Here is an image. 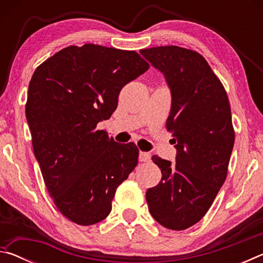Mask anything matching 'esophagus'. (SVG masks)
<instances>
[{
    "instance_id": "1",
    "label": "esophagus",
    "mask_w": 263,
    "mask_h": 263,
    "mask_svg": "<svg viewBox=\"0 0 263 263\" xmlns=\"http://www.w3.org/2000/svg\"><path fill=\"white\" fill-rule=\"evenodd\" d=\"M139 161L140 162H149L151 161V154L145 153V152H140L139 153Z\"/></svg>"
}]
</instances>
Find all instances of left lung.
<instances>
[{
  "instance_id": "left-lung-1",
  "label": "left lung",
  "mask_w": 263,
  "mask_h": 263,
  "mask_svg": "<svg viewBox=\"0 0 263 263\" xmlns=\"http://www.w3.org/2000/svg\"><path fill=\"white\" fill-rule=\"evenodd\" d=\"M140 54L163 74L172 94L167 130L175 163L153 155L162 179L146 193L151 215L181 231L199 221L224 184L234 145L224 87L199 53L179 46L145 48Z\"/></svg>"
}]
</instances>
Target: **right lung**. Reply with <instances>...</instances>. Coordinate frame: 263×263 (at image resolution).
<instances>
[{
	"label": "right lung",
	"mask_w": 263,
	"mask_h": 263,
	"mask_svg": "<svg viewBox=\"0 0 263 263\" xmlns=\"http://www.w3.org/2000/svg\"><path fill=\"white\" fill-rule=\"evenodd\" d=\"M148 67L135 51L84 44L55 53L31 78L25 114L34 157L58 210L73 222L105 219L116 189L137 166L133 142H116L96 126Z\"/></svg>",
	"instance_id": "obj_1"
}]
</instances>
